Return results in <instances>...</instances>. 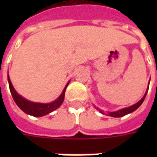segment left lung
Returning <instances> with one entry per match:
<instances>
[{
  "mask_svg": "<svg viewBox=\"0 0 157 157\" xmlns=\"http://www.w3.org/2000/svg\"><path fill=\"white\" fill-rule=\"evenodd\" d=\"M149 88V86H148ZM147 91H148V89H147ZM147 91L145 92V94L144 95V97L142 98L141 100H140L137 103H135L134 105L130 106V107H128V108H126V109H121V110H118L117 112H111L109 113V116H111V117H114V118H119V117H123V116L126 115V114H128V113H130L134 112L135 110L138 109L140 106L141 105L142 102H144V100L145 98V96H146V93H147ZM101 113H103L102 111H100Z\"/></svg>",
  "mask_w": 157,
  "mask_h": 157,
  "instance_id": "left-lung-1",
  "label": "left lung"
}]
</instances>
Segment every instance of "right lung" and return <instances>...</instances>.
Masks as SVG:
<instances>
[{
	"label": "right lung",
	"mask_w": 157,
	"mask_h": 157,
	"mask_svg": "<svg viewBox=\"0 0 157 157\" xmlns=\"http://www.w3.org/2000/svg\"><path fill=\"white\" fill-rule=\"evenodd\" d=\"M8 83L12 98H13L14 101L17 103V105L18 106L19 108L22 109L24 113H28V114H30V115L34 116V117H41V116L46 115L49 113L53 112L55 109H58L59 107L62 104L63 101H64L65 89L67 87V86L69 85L68 82L67 85L65 86V89L63 90L61 95L59 96L58 98L53 102H50V103H37V102H32L30 101H28V100L23 98L22 97L18 95L17 92L15 91L14 87L12 86L11 80L9 78V75Z\"/></svg>",
	"instance_id": "right-lung-1"
}]
</instances>
